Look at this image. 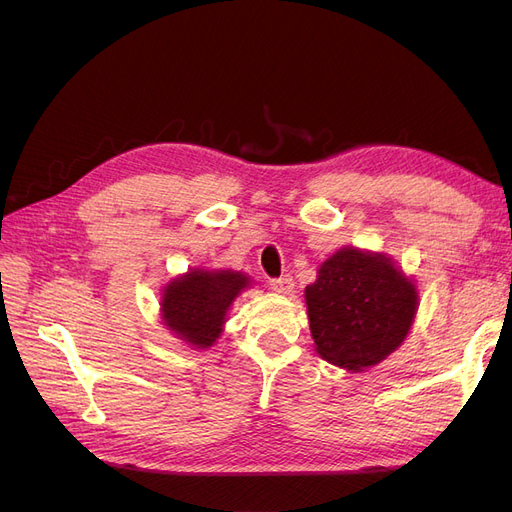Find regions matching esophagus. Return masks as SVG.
Returning <instances> with one entry per match:
<instances>
[{
	"instance_id": "obj_1",
	"label": "esophagus",
	"mask_w": 512,
	"mask_h": 512,
	"mask_svg": "<svg viewBox=\"0 0 512 512\" xmlns=\"http://www.w3.org/2000/svg\"><path fill=\"white\" fill-rule=\"evenodd\" d=\"M269 288L280 292V294H290L292 288H294V282L290 275H282V277H273V280H269Z\"/></svg>"
}]
</instances>
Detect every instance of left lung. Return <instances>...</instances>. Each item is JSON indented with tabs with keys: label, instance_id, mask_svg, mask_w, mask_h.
Returning a JSON list of instances; mask_svg holds the SVG:
<instances>
[{
	"label": "left lung",
	"instance_id": "left-lung-1",
	"mask_svg": "<svg viewBox=\"0 0 512 512\" xmlns=\"http://www.w3.org/2000/svg\"><path fill=\"white\" fill-rule=\"evenodd\" d=\"M316 350L337 367L380 363L404 342L416 314V288L391 258L344 247L305 288Z\"/></svg>",
	"mask_w": 512,
	"mask_h": 512
}]
</instances>
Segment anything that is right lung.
Listing matches in <instances>:
<instances>
[{
    "mask_svg": "<svg viewBox=\"0 0 512 512\" xmlns=\"http://www.w3.org/2000/svg\"><path fill=\"white\" fill-rule=\"evenodd\" d=\"M245 286L247 277L237 271H190L164 290V324L192 346L207 348L220 337L226 309Z\"/></svg>",
    "mask_w": 512,
    "mask_h": 512,
    "instance_id": "add662e5",
    "label": "right lung"
}]
</instances>
